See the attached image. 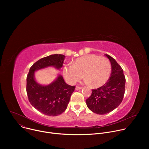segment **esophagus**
<instances>
[{"mask_svg": "<svg viewBox=\"0 0 149 149\" xmlns=\"http://www.w3.org/2000/svg\"><path fill=\"white\" fill-rule=\"evenodd\" d=\"M81 89H82V87H78V86H77V87H75V90H81Z\"/></svg>", "mask_w": 149, "mask_h": 149, "instance_id": "obj_1", "label": "esophagus"}]
</instances>
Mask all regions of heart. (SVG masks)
Returning <instances> with one entry per match:
<instances>
[{
  "instance_id": "obj_1",
  "label": "heart",
  "mask_w": 149,
  "mask_h": 149,
  "mask_svg": "<svg viewBox=\"0 0 149 149\" xmlns=\"http://www.w3.org/2000/svg\"><path fill=\"white\" fill-rule=\"evenodd\" d=\"M111 74L110 62L107 58L95 55H87L76 59L72 65L63 68V75L71 85L82 77L86 83L94 88L100 87L107 81Z\"/></svg>"
}]
</instances>
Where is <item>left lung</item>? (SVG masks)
<instances>
[{"mask_svg":"<svg viewBox=\"0 0 149 149\" xmlns=\"http://www.w3.org/2000/svg\"><path fill=\"white\" fill-rule=\"evenodd\" d=\"M111 64V73L104 86L93 90L91 96L86 100L88 108L98 114L109 113L121 103L124 93L125 78L123 70L116 61L105 54Z\"/></svg>","mask_w":149,"mask_h":149,"instance_id":"left-lung-1","label":"left lung"}]
</instances>
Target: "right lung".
Masks as SVG:
<instances>
[{"instance_id": "add662e5", "label": "right lung", "mask_w": 149, "mask_h": 149, "mask_svg": "<svg viewBox=\"0 0 149 149\" xmlns=\"http://www.w3.org/2000/svg\"><path fill=\"white\" fill-rule=\"evenodd\" d=\"M65 56L51 55L36 61L30 68L26 78V93L28 100L33 107L40 113L49 116H56L65 111L70 97L75 87L65 83L61 75L48 86H41L34 78L36 70L54 67L60 69Z\"/></svg>"}]
</instances>
